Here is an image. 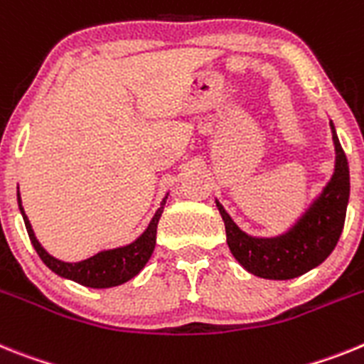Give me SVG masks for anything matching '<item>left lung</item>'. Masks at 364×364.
Returning a JSON list of instances; mask_svg holds the SVG:
<instances>
[{"instance_id": "obj_1", "label": "left lung", "mask_w": 364, "mask_h": 364, "mask_svg": "<svg viewBox=\"0 0 364 364\" xmlns=\"http://www.w3.org/2000/svg\"><path fill=\"white\" fill-rule=\"evenodd\" d=\"M330 126L337 154L333 176L318 200L314 201L304 216L286 235L277 238H252L238 229L225 208L216 201L225 223L230 252L249 273L269 280L300 277L326 260L339 242L350 198V170L331 122Z\"/></svg>"}]
</instances>
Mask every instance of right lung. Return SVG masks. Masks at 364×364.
Returning <instances> with one entry per match:
<instances>
[{
    "instance_id": "obj_1",
    "label": "right lung",
    "mask_w": 364,
    "mask_h": 364,
    "mask_svg": "<svg viewBox=\"0 0 364 364\" xmlns=\"http://www.w3.org/2000/svg\"><path fill=\"white\" fill-rule=\"evenodd\" d=\"M164 201L161 207L157 208L156 216L151 218L150 225L144 230L143 235L139 236L134 243L124 245L119 249H109V251H100L95 257L87 258L82 262H62L58 258L50 257L49 252L40 245L31 227L29 220L25 216L23 207H21L20 191H18V203H20V210L23 214L25 227H27V235H29L31 243L36 249L38 257L42 258L43 264L49 267L50 271H55L60 277L75 280V282L82 284L87 287H113L119 284L128 282L129 278H134L139 271L143 269L146 262L150 260L154 247H156V235H157V223L163 214Z\"/></svg>"
}]
</instances>
